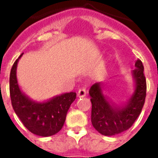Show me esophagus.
Returning a JSON list of instances; mask_svg holds the SVG:
<instances>
[{
	"instance_id": "esophagus-1",
	"label": "esophagus",
	"mask_w": 158,
	"mask_h": 158,
	"mask_svg": "<svg viewBox=\"0 0 158 158\" xmlns=\"http://www.w3.org/2000/svg\"><path fill=\"white\" fill-rule=\"evenodd\" d=\"M86 94L87 92L85 88H81V89H79V91H78V97L79 98H84V97L86 96Z\"/></svg>"
}]
</instances>
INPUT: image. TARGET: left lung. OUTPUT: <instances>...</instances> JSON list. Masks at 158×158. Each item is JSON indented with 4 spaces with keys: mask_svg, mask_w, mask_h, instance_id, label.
<instances>
[{
    "mask_svg": "<svg viewBox=\"0 0 158 158\" xmlns=\"http://www.w3.org/2000/svg\"><path fill=\"white\" fill-rule=\"evenodd\" d=\"M132 71L135 92L125 105L118 106L110 102L102 94V84H94L89 89L91 97V121L102 135L112 136L130 129L141 113L146 98L147 84L143 74V65L140 60L135 62Z\"/></svg>",
    "mask_w": 158,
    "mask_h": 158,
    "instance_id": "obj_1",
    "label": "left lung"
}]
</instances>
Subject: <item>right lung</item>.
<instances>
[{"label": "right lung", "mask_w": 158, "mask_h": 158, "mask_svg": "<svg viewBox=\"0 0 158 158\" xmlns=\"http://www.w3.org/2000/svg\"><path fill=\"white\" fill-rule=\"evenodd\" d=\"M22 56L15 61L10 74V94L14 110L31 133L43 137L56 135L63 127L67 111L76 98V94L66 93L43 102L33 101L21 91L17 81L16 69Z\"/></svg>", "instance_id": "1"}]
</instances>
